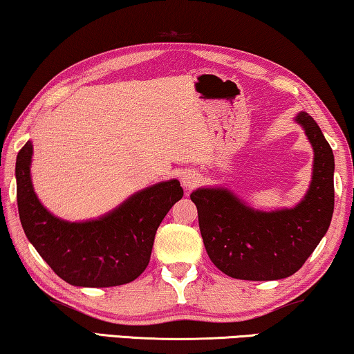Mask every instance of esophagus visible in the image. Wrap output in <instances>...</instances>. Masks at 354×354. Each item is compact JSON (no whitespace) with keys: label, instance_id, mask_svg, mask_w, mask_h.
Instances as JSON below:
<instances>
[{"label":"esophagus","instance_id":"esophagus-1","mask_svg":"<svg viewBox=\"0 0 354 354\" xmlns=\"http://www.w3.org/2000/svg\"><path fill=\"white\" fill-rule=\"evenodd\" d=\"M198 183H200V176L195 171H186L183 175V186L186 187L187 191H191V189L197 187Z\"/></svg>","mask_w":354,"mask_h":354}]
</instances>
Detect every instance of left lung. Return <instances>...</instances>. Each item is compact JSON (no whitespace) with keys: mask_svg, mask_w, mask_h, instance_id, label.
Wrapping results in <instances>:
<instances>
[{"mask_svg":"<svg viewBox=\"0 0 354 354\" xmlns=\"http://www.w3.org/2000/svg\"><path fill=\"white\" fill-rule=\"evenodd\" d=\"M315 151L313 178L305 198L292 209L261 213L225 189H198L191 200L211 262L225 275L250 281L291 277L329 229L334 213V154L312 115L300 113Z\"/></svg>","mask_w":354,"mask_h":354,"instance_id":"1","label":"left lung"}]
</instances>
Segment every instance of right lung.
Listing matches in <instances>:
<instances>
[{
    "mask_svg": "<svg viewBox=\"0 0 354 354\" xmlns=\"http://www.w3.org/2000/svg\"><path fill=\"white\" fill-rule=\"evenodd\" d=\"M31 154L28 141L15 162L17 207L26 239L42 259L73 286L109 288L138 278L149 263L162 219L183 197L179 181L147 187L102 219L65 223L36 197L30 179Z\"/></svg>",
    "mask_w": 354,
    "mask_h": 354,
    "instance_id": "add662e5",
    "label": "right lung"
}]
</instances>
